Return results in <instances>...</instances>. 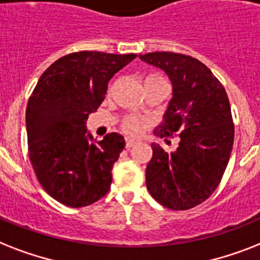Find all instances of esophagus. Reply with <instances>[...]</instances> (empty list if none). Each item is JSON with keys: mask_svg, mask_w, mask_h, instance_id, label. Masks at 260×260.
Masks as SVG:
<instances>
[{"mask_svg": "<svg viewBox=\"0 0 260 260\" xmlns=\"http://www.w3.org/2000/svg\"><path fill=\"white\" fill-rule=\"evenodd\" d=\"M137 143H139V140H136V139H132V137H126L125 147H126V148H132V147H134V145H136Z\"/></svg>", "mask_w": 260, "mask_h": 260, "instance_id": "34e87169", "label": "esophagus"}]
</instances>
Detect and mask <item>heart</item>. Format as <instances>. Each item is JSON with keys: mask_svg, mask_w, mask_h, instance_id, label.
Listing matches in <instances>:
<instances>
[{"mask_svg": "<svg viewBox=\"0 0 260 260\" xmlns=\"http://www.w3.org/2000/svg\"><path fill=\"white\" fill-rule=\"evenodd\" d=\"M152 82H166V80H164L163 76L156 75V73L145 76L144 85L145 84H152ZM143 126H144V121L136 117V116H128L123 123L124 131L129 135H137L143 129Z\"/></svg>", "mask_w": 260, "mask_h": 260, "instance_id": "1", "label": "heart"}]
</instances>
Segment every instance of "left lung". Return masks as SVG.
<instances>
[{
    "label": "left lung",
    "mask_w": 260,
    "mask_h": 260,
    "mask_svg": "<svg viewBox=\"0 0 260 260\" xmlns=\"http://www.w3.org/2000/svg\"><path fill=\"white\" fill-rule=\"evenodd\" d=\"M163 69L172 82V99L156 136H179L175 152L152 144L145 171L152 198L170 210H189L216 189L234 144L231 107L224 86L203 62L172 52L140 54Z\"/></svg>",
    "instance_id": "left-lung-1"
}]
</instances>
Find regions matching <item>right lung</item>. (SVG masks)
<instances>
[{
	"label": "right lung",
	"mask_w": 260,
	"mask_h": 260,
	"mask_svg": "<svg viewBox=\"0 0 260 260\" xmlns=\"http://www.w3.org/2000/svg\"><path fill=\"white\" fill-rule=\"evenodd\" d=\"M135 58L88 50L67 54L42 73L29 97V159L42 188L61 204L80 208L108 193L125 140L115 132L93 140L86 120L105 99L109 80Z\"/></svg>",
	"instance_id": "obj_1"
}]
</instances>
